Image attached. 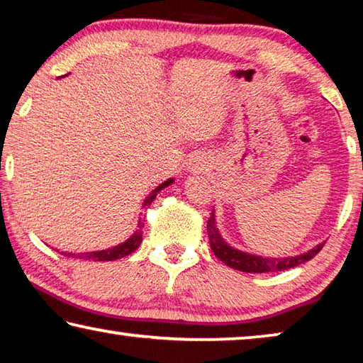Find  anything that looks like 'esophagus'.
I'll return each mask as SVG.
<instances>
[{
    "instance_id": "34e87169",
    "label": "esophagus",
    "mask_w": 363,
    "mask_h": 363,
    "mask_svg": "<svg viewBox=\"0 0 363 363\" xmlns=\"http://www.w3.org/2000/svg\"><path fill=\"white\" fill-rule=\"evenodd\" d=\"M208 167H210V163H208V158L205 155H196L192 158V168L195 171H199V173L206 169Z\"/></svg>"
}]
</instances>
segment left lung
Returning <instances> with one entry per match:
<instances>
[{"label":"left lung","instance_id":"1","mask_svg":"<svg viewBox=\"0 0 363 363\" xmlns=\"http://www.w3.org/2000/svg\"><path fill=\"white\" fill-rule=\"evenodd\" d=\"M208 237H210V245L213 253L216 255L225 266H229L240 272H250V274H269V272H280V270H286L291 267H296L299 264H304L311 261L318 251L322 250L323 243L317 245L306 253H301L296 256H286V257H270V256H261L253 255L248 251L237 250L235 247L227 243L224 237L220 235L218 229L216 218H214V210L211 213V218L206 224Z\"/></svg>","mask_w":363,"mask_h":363}]
</instances>
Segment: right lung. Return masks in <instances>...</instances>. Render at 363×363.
<instances>
[{
	"mask_svg": "<svg viewBox=\"0 0 363 363\" xmlns=\"http://www.w3.org/2000/svg\"><path fill=\"white\" fill-rule=\"evenodd\" d=\"M174 182V177H171V179L164 181L163 184H160L158 187H155L152 190V192L145 196L143 208L149 206L153 200H155L157 194L160 190H163L164 187L171 186V184ZM143 227H144V219L139 218L138 220V229L136 232L133 233V235L128 238L120 245H116V247L112 248H107V250H101V251H88V253H67V251H62L60 255H64L67 257H78V259H84V261H115V259H120V257H125L128 255H131L134 250L139 248L140 242H143Z\"/></svg>",
	"mask_w": 363,
	"mask_h": 363,
	"instance_id": "right-lung-1",
	"label": "right lung"
}]
</instances>
